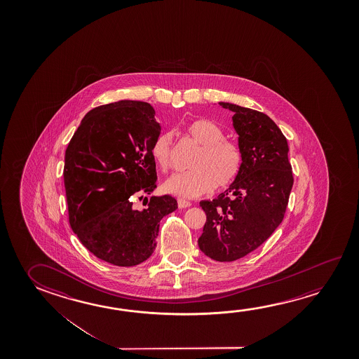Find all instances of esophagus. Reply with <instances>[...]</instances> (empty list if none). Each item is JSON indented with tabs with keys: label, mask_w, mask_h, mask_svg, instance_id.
Masks as SVG:
<instances>
[{
	"label": "esophagus",
	"mask_w": 359,
	"mask_h": 359,
	"mask_svg": "<svg viewBox=\"0 0 359 359\" xmlns=\"http://www.w3.org/2000/svg\"><path fill=\"white\" fill-rule=\"evenodd\" d=\"M190 205H191V203L188 201V200L182 199V198L177 199V206H179L180 209H185V208H189Z\"/></svg>",
	"instance_id": "34e87169"
}]
</instances>
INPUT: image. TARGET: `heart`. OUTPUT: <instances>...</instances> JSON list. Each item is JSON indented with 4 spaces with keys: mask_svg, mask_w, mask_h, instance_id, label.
<instances>
[{
    "mask_svg": "<svg viewBox=\"0 0 359 359\" xmlns=\"http://www.w3.org/2000/svg\"><path fill=\"white\" fill-rule=\"evenodd\" d=\"M184 136L200 145L190 168L193 170L177 172L164 182L169 194L182 198H196L210 193L212 189L228 188L236 182L243 164V156L236 142L224 139V131L217 123L208 118H196L184 126ZM172 136L160 133L155 137L150 154L160 170L170 166Z\"/></svg>",
    "mask_w": 359,
    "mask_h": 359,
    "instance_id": "1",
    "label": "heart"
}]
</instances>
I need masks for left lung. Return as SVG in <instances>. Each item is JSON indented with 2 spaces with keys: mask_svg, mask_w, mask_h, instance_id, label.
<instances>
[{
  "mask_svg": "<svg viewBox=\"0 0 359 359\" xmlns=\"http://www.w3.org/2000/svg\"><path fill=\"white\" fill-rule=\"evenodd\" d=\"M234 111L243 164L236 182L212 201H201L206 222L200 250L234 262L260 247L282 223L293 187L288 142L268 115L220 102Z\"/></svg>",
  "mask_w": 359,
  "mask_h": 359,
  "instance_id": "8db88e82",
  "label": "left lung"
}]
</instances>
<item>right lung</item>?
<instances>
[{
    "instance_id": "obj_1",
    "label": "right lung",
    "mask_w": 359,
    "mask_h": 359,
    "mask_svg": "<svg viewBox=\"0 0 359 359\" xmlns=\"http://www.w3.org/2000/svg\"><path fill=\"white\" fill-rule=\"evenodd\" d=\"M153 106L123 100L88 111L66 149L64 184L71 229L95 257L118 266L145 262L160 220L177 210L170 195L135 199L156 188L150 147L161 126ZM147 199V198H145Z\"/></svg>"
}]
</instances>
